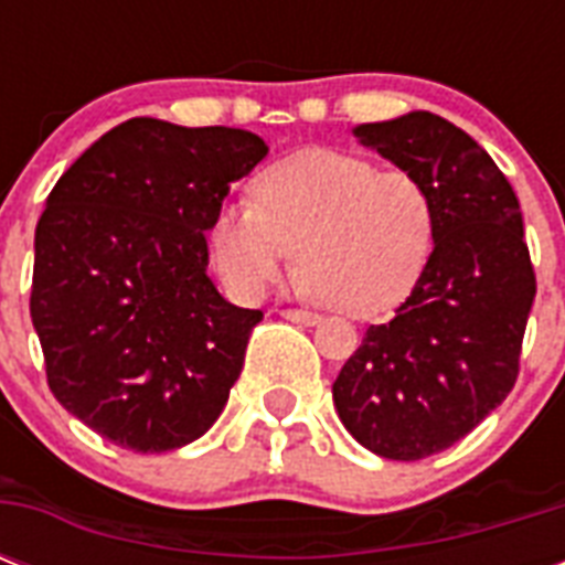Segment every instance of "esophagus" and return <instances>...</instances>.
I'll return each instance as SVG.
<instances>
[{
  "mask_svg": "<svg viewBox=\"0 0 565 565\" xmlns=\"http://www.w3.org/2000/svg\"><path fill=\"white\" fill-rule=\"evenodd\" d=\"M281 317L290 319V322H296V326H317L319 322L317 313H310V310H299V308L281 310Z\"/></svg>",
  "mask_w": 565,
  "mask_h": 565,
  "instance_id": "esophagus-1",
  "label": "esophagus"
}]
</instances>
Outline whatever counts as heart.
Returning <instances> with one entry per match:
<instances>
[{
    "instance_id": "b5f03b06",
    "label": "heart",
    "mask_w": 565,
    "mask_h": 565,
    "mask_svg": "<svg viewBox=\"0 0 565 565\" xmlns=\"http://www.w3.org/2000/svg\"><path fill=\"white\" fill-rule=\"evenodd\" d=\"M252 193L255 204H228L211 225L222 278L248 299L299 252L301 281L319 301L349 317H381L416 287L434 246L425 184L358 154H292L260 172Z\"/></svg>"
}]
</instances>
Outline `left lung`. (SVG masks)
Wrapping results in <instances>:
<instances>
[{
	"label": "left lung",
	"instance_id": "8db88e82",
	"mask_svg": "<svg viewBox=\"0 0 565 565\" xmlns=\"http://www.w3.org/2000/svg\"><path fill=\"white\" fill-rule=\"evenodd\" d=\"M354 135L425 184L434 252L393 319L366 328L334 404L363 448L422 460L463 439L516 384L534 264L516 193L463 128L413 110Z\"/></svg>",
	"mask_w": 565,
	"mask_h": 565
}]
</instances>
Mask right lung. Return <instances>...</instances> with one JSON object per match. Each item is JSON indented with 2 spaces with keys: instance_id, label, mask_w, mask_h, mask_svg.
Masks as SVG:
<instances>
[{
  "instance_id": "1",
  "label": "right lung",
  "mask_w": 565,
  "mask_h": 565,
  "mask_svg": "<svg viewBox=\"0 0 565 565\" xmlns=\"http://www.w3.org/2000/svg\"><path fill=\"white\" fill-rule=\"evenodd\" d=\"M264 154L243 128L135 117L49 193L31 322L52 395L114 446H188L228 402L264 313L216 292L204 231Z\"/></svg>"
}]
</instances>
